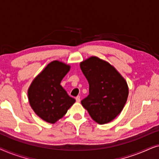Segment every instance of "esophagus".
I'll use <instances>...</instances> for the list:
<instances>
[{"label": "esophagus", "mask_w": 159, "mask_h": 159, "mask_svg": "<svg viewBox=\"0 0 159 159\" xmlns=\"http://www.w3.org/2000/svg\"><path fill=\"white\" fill-rule=\"evenodd\" d=\"M76 101H77V102L80 101V95H78V96L76 97Z\"/></svg>", "instance_id": "34e87169"}]
</instances>
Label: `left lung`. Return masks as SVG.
<instances>
[{
	"instance_id": "left-lung-1",
	"label": "left lung",
	"mask_w": 159,
	"mask_h": 159,
	"mask_svg": "<svg viewBox=\"0 0 159 159\" xmlns=\"http://www.w3.org/2000/svg\"><path fill=\"white\" fill-rule=\"evenodd\" d=\"M80 68L89 83V95L82 105L100 125L110 122L127 102V82L111 65L95 56L82 62Z\"/></svg>"
}]
</instances>
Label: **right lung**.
Listing matches in <instances>:
<instances>
[{
	"label": "right lung",
	"mask_w": 159,
	"mask_h": 159,
	"mask_svg": "<svg viewBox=\"0 0 159 159\" xmlns=\"http://www.w3.org/2000/svg\"><path fill=\"white\" fill-rule=\"evenodd\" d=\"M69 68V65L53 61L33 80L28 90L32 108L47 122L53 124L62 118L75 102L60 84Z\"/></svg>",
	"instance_id": "add662e5"
}]
</instances>
